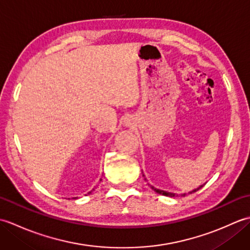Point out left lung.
I'll return each mask as SVG.
<instances>
[{
  "instance_id": "8db88e82",
  "label": "left lung",
  "mask_w": 250,
  "mask_h": 250,
  "mask_svg": "<svg viewBox=\"0 0 250 250\" xmlns=\"http://www.w3.org/2000/svg\"><path fill=\"white\" fill-rule=\"evenodd\" d=\"M204 186V185H203ZM203 186H201V187H199L198 189H195V190H193V191H191V192H189V193H194V192H196V191H198L199 189H201L202 187H203ZM152 189H153V191H156L157 193H159V194H162V195H166V196H175L176 194L175 193H171V192H167V191H163V190H159V189H156V188H153V187H151ZM182 195H186V193H184V194H182Z\"/></svg>"
}]
</instances>
